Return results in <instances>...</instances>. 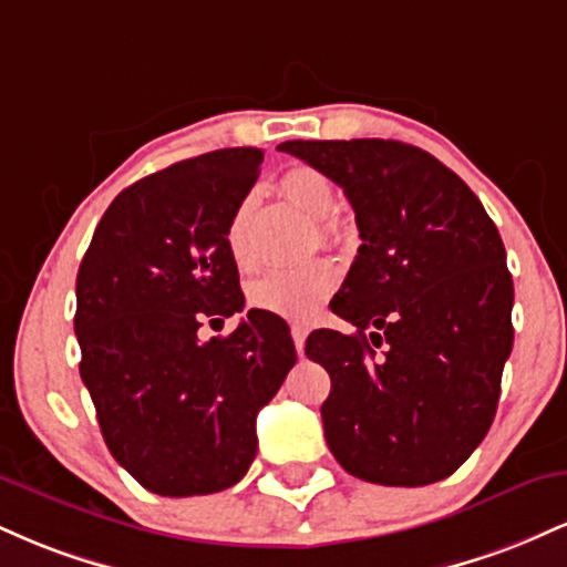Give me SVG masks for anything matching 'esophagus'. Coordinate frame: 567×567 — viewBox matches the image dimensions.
I'll use <instances>...</instances> for the list:
<instances>
[{
    "label": "esophagus",
    "mask_w": 567,
    "mask_h": 567,
    "mask_svg": "<svg viewBox=\"0 0 567 567\" xmlns=\"http://www.w3.org/2000/svg\"><path fill=\"white\" fill-rule=\"evenodd\" d=\"M290 336H292V343H296V351H298V354H303L306 336H309V330H306L303 324H292V328H290Z\"/></svg>",
    "instance_id": "obj_1"
}]
</instances>
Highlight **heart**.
Wrapping results in <instances>:
<instances>
[{
    "mask_svg": "<svg viewBox=\"0 0 567 567\" xmlns=\"http://www.w3.org/2000/svg\"><path fill=\"white\" fill-rule=\"evenodd\" d=\"M277 192L285 202H290L303 216L320 220L322 239L338 245L347 239V229L333 213L338 207L336 186L330 178L309 165L290 167L282 178L277 181ZM258 197L247 192L243 199L234 205L229 224H226V250L237 269H252L256 266V252H252V216H256ZM338 285V271L330 261H311L292 269H271L252 279L247 288V298L256 309L269 311V315L285 317V320L309 322L322 311L324 301L333 296Z\"/></svg>",
    "mask_w": 567,
    "mask_h": 567,
    "instance_id": "1",
    "label": "heart"
}]
</instances>
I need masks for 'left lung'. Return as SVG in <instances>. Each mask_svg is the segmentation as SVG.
Listing matches in <instances>:
<instances>
[{"label": "left lung", "mask_w": 567, "mask_h": 567, "mask_svg": "<svg viewBox=\"0 0 567 567\" xmlns=\"http://www.w3.org/2000/svg\"><path fill=\"white\" fill-rule=\"evenodd\" d=\"M354 207L362 245L333 315L315 330L328 370L322 426L336 461L375 485H432L464 464L496 415L512 351L514 288L483 202L432 154L402 141H285Z\"/></svg>", "instance_id": "8db88e82"}]
</instances>
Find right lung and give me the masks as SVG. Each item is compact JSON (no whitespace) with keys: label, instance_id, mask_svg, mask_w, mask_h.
Returning <instances> with one entry per match:
<instances>
[{"label":"right lung","instance_id":"1","mask_svg":"<svg viewBox=\"0 0 567 567\" xmlns=\"http://www.w3.org/2000/svg\"><path fill=\"white\" fill-rule=\"evenodd\" d=\"M261 162V148H218L135 181L80 264V375L116 464L157 496L239 483L258 410L296 365L290 328L269 311L250 309L226 338L197 336L245 306L226 224Z\"/></svg>","mask_w":567,"mask_h":567}]
</instances>
